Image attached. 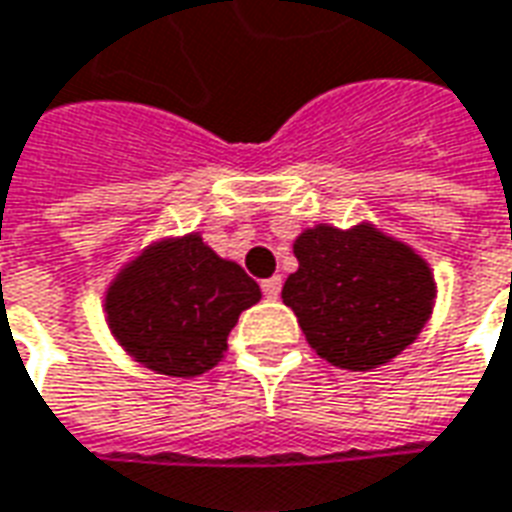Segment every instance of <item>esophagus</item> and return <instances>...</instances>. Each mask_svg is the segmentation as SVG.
<instances>
[{"instance_id":"34e87169","label":"esophagus","mask_w":512,"mask_h":512,"mask_svg":"<svg viewBox=\"0 0 512 512\" xmlns=\"http://www.w3.org/2000/svg\"><path fill=\"white\" fill-rule=\"evenodd\" d=\"M282 291V277H268L263 280V293H266V299H277Z\"/></svg>"}]
</instances>
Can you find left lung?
I'll use <instances>...</instances> for the list:
<instances>
[{"mask_svg": "<svg viewBox=\"0 0 512 512\" xmlns=\"http://www.w3.org/2000/svg\"><path fill=\"white\" fill-rule=\"evenodd\" d=\"M293 255L299 268L282 285V302L332 366H385L430 321L438 293L430 263L371 221L349 230L332 224L302 230Z\"/></svg>", "mask_w": 512, "mask_h": 512, "instance_id": "8db88e82", "label": "left lung"}]
</instances>
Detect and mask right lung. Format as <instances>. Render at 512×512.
I'll list each match as a JSON object with an SVG mask.
<instances>
[{
    "mask_svg": "<svg viewBox=\"0 0 512 512\" xmlns=\"http://www.w3.org/2000/svg\"><path fill=\"white\" fill-rule=\"evenodd\" d=\"M260 302L257 285L199 232L157 238L119 268L105 318L121 349L155 374L191 380L219 366L238 316Z\"/></svg>",
    "mask_w": 512,
    "mask_h": 512,
    "instance_id": "right-lung-1",
    "label": "right lung"
}]
</instances>
